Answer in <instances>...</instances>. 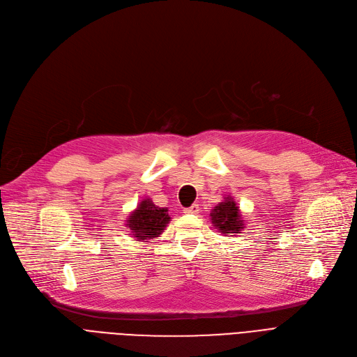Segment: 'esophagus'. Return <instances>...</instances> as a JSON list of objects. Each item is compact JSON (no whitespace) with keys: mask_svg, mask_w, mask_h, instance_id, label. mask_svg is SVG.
<instances>
[{"mask_svg":"<svg viewBox=\"0 0 357 357\" xmlns=\"http://www.w3.org/2000/svg\"><path fill=\"white\" fill-rule=\"evenodd\" d=\"M183 213H186V214H197V213H199V207H198V204H192L191 207L185 208V210H183Z\"/></svg>","mask_w":357,"mask_h":357,"instance_id":"obj_1","label":"esophagus"}]
</instances>
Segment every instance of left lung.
Returning <instances> with one entry per match:
<instances>
[{
	"label": "left lung",
	"mask_w": 357,
	"mask_h": 357,
	"mask_svg": "<svg viewBox=\"0 0 357 357\" xmlns=\"http://www.w3.org/2000/svg\"><path fill=\"white\" fill-rule=\"evenodd\" d=\"M210 217L214 226L224 234H238L245 229V224H243L245 220L241 218L237 204L230 195L214 207Z\"/></svg>",
	"instance_id": "8db88e82"
}]
</instances>
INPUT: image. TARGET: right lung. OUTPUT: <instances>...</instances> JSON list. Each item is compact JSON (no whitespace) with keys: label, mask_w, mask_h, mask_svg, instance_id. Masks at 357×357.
<instances>
[{"label":"right lung","mask_w":357,"mask_h":357,"mask_svg":"<svg viewBox=\"0 0 357 357\" xmlns=\"http://www.w3.org/2000/svg\"><path fill=\"white\" fill-rule=\"evenodd\" d=\"M169 221L171 217H169L167 208L156 207L152 199L146 198L139 202L137 208L128 215L126 226L137 241H147L159 237Z\"/></svg>","instance_id":"right-lung-1"}]
</instances>
